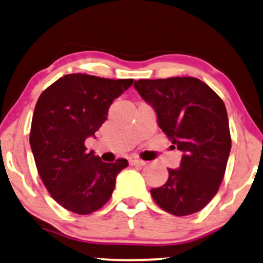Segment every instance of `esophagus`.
Wrapping results in <instances>:
<instances>
[{
	"instance_id": "obj_1",
	"label": "esophagus",
	"mask_w": 263,
	"mask_h": 263,
	"mask_svg": "<svg viewBox=\"0 0 263 263\" xmlns=\"http://www.w3.org/2000/svg\"><path fill=\"white\" fill-rule=\"evenodd\" d=\"M129 165H136V166H144L147 165V161L144 160H141V159H137V158H134L129 160Z\"/></svg>"
}]
</instances>
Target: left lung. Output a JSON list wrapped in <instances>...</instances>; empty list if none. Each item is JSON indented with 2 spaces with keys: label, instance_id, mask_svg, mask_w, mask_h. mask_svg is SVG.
I'll return each instance as SVG.
<instances>
[{
  "label": "left lung",
  "instance_id": "8db88e82",
  "mask_svg": "<svg viewBox=\"0 0 263 263\" xmlns=\"http://www.w3.org/2000/svg\"><path fill=\"white\" fill-rule=\"evenodd\" d=\"M134 86L183 152L179 168H168L166 183L151 191L153 199L175 216L200 211L218 192L232 147L223 101L195 78L138 80Z\"/></svg>",
  "mask_w": 263,
  "mask_h": 263
}]
</instances>
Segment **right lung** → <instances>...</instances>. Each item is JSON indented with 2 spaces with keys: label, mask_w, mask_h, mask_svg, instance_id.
Here are the masks:
<instances>
[{
  "label": "right lung",
  "mask_w": 263,
  "mask_h": 263,
  "mask_svg": "<svg viewBox=\"0 0 263 263\" xmlns=\"http://www.w3.org/2000/svg\"><path fill=\"white\" fill-rule=\"evenodd\" d=\"M134 84L132 79L111 80L69 74L41 93L30 129V145L43 184L66 210L88 215L110 199L116 176L127 167L126 159L103 162L85 141L107 120L115 98Z\"/></svg>",
  "instance_id": "right-lung-1"
}]
</instances>
